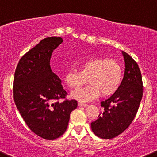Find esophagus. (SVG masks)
I'll list each match as a JSON object with an SVG mask.
<instances>
[{
    "label": "esophagus",
    "instance_id": "obj_1",
    "mask_svg": "<svg viewBox=\"0 0 157 157\" xmlns=\"http://www.w3.org/2000/svg\"><path fill=\"white\" fill-rule=\"evenodd\" d=\"M78 106H81V107H85V106H87V104H86V103H78Z\"/></svg>",
    "mask_w": 157,
    "mask_h": 157
}]
</instances>
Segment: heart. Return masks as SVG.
I'll use <instances>...</instances> for the list:
<instances>
[{"label":"heart","instance_id":"heart-1","mask_svg":"<svg viewBox=\"0 0 157 157\" xmlns=\"http://www.w3.org/2000/svg\"><path fill=\"white\" fill-rule=\"evenodd\" d=\"M79 71L71 70L64 76L65 83L71 89H77L86 83L90 85L71 94V97L80 102L94 100L101 95H113L121 86L123 80V68L115 60L103 57H92L80 61Z\"/></svg>","mask_w":157,"mask_h":157}]
</instances>
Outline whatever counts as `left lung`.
<instances>
[{
  "instance_id": "8db88e82",
  "label": "left lung",
  "mask_w": 157,
  "mask_h": 157,
  "mask_svg": "<svg viewBox=\"0 0 157 157\" xmlns=\"http://www.w3.org/2000/svg\"><path fill=\"white\" fill-rule=\"evenodd\" d=\"M125 72L118 90L102 101L103 112L91 123L94 134L102 139H113L131 124L139 109L143 97V81L137 63L124 51Z\"/></svg>"
}]
</instances>
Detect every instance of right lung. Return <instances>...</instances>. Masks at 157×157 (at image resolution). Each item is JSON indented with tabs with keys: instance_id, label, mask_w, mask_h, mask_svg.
I'll return each instance as SVG.
<instances>
[{
	"instance_id": "1",
	"label": "right lung",
	"mask_w": 157,
	"mask_h": 157,
	"mask_svg": "<svg viewBox=\"0 0 157 157\" xmlns=\"http://www.w3.org/2000/svg\"><path fill=\"white\" fill-rule=\"evenodd\" d=\"M63 42L51 36L40 40L18 62L13 78V100L27 127L46 140H55L67 128L70 114L77 106L66 98L60 79L51 68V54ZM64 98L63 101L59 100Z\"/></svg>"
}]
</instances>
